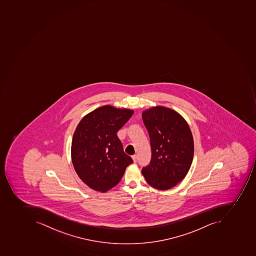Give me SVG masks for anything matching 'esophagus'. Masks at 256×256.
Instances as JSON below:
<instances>
[{"instance_id": "obj_1", "label": "esophagus", "mask_w": 256, "mask_h": 256, "mask_svg": "<svg viewBox=\"0 0 256 256\" xmlns=\"http://www.w3.org/2000/svg\"><path fill=\"white\" fill-rule=\"evenodd\" d=\"M132 160L134 162H137V155H133L132 156Z\"/></svg>"}]
</instances>
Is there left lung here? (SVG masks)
Wrapping results in <instances>:
<instances>
[{
	"label": "left lung",
	"mask_w": 256,
	"mask_h": 256,
	"mask_svg": "<svg viewBox=\"0 0 256 256\" xmlns=\"http://www.w3.org/2000/svg\"><path fill=\"white\" fill-rule=\"evenodd\" d=\"M149 133L152 160L142 174L154 188L171 189L190 170L194 157V140L188 124L172 108L157 106L142 112Z\"/></svg>",
	"instance_id": "obj_1"
}]
</instances>
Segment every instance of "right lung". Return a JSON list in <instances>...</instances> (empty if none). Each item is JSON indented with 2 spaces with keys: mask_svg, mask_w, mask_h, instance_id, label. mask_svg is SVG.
I'll list each match as a JSON object with an SVG mask.
<instances>
[{
  "mask_svg": "<svg viewBox=\"0 0 256 256\" xmlns=\"http://www.w3.org/2000/svg\"><path fill=\"white\" fill-rule=\"evenodd\" d=\"M134 111L110 104L82 118L72 141V162L78 178L93 190L106 192L122 180L133 162L124 152L116 132Z\"/></svg>",
  "mask_w": 256,
  "mask_h": 256,
  "instance_id": "1",
  "label": "right lung"
}]
</instances>
